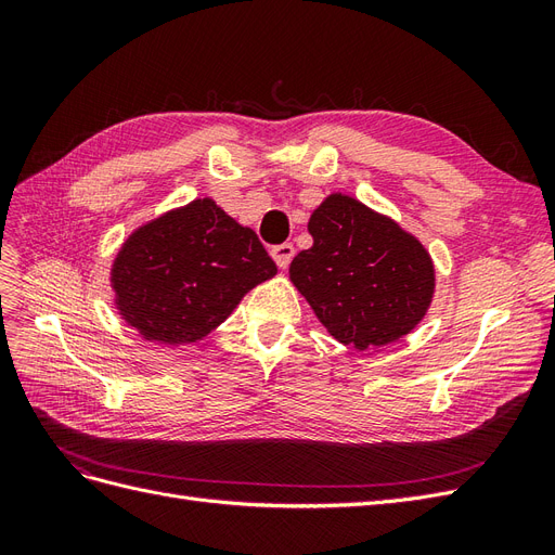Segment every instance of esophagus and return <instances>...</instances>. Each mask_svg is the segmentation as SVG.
<instances>
[{"label":"esophagus","mask_w":555,"mask_h":555,"mask_svg":"<svg viewBox=\"0 0 555 555\" xmlns=\"http://www.w3.org/2000/svg\"><path fill=\"white\" fill-rule=\"evenodd\" d=\"M271 255H273V261L278 263V268H287L292 263V259H294V245L292 243L275 245L271 249Z\"/></svg>","instance_id":"esophagus-1"}]
</instances>
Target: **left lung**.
Masks as SVG:
<instances>
[{"mask_svg":"<svg viewBox=\"0 0 555 555\" xmlns=\"http://www.w3.org/2000/svg\"><path fill=\"white\" fill-rule=\"evenodd\" d=\"M308 231L312 247L294 257L289 280L335 340L379 351L422 324L435 263L414 233L343 192L312 210Z\"/></svg>","mask_w":555,"mask_h":555,"instance_id":"8db88e82","label":"left lung"}]
</instances>
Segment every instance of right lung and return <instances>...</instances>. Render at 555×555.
I'll return each mask as SVG.
<instances>
[{"label": "right lung", "mask_w": 555, "mask_h": 555, "mask_svg": "<svg viewBox=\"0 0 555 555\" xmlns=\"http://www.w3.org/2000/svg\"><path fill=\"white\" fill-rule=\"evenodd\" d=\"M275 273L257 233L204 196L129 233L111 263L113 306L147 343L192 345Z\"/></svg>", "instance_id": "right-lung-1"}]
</instances>
